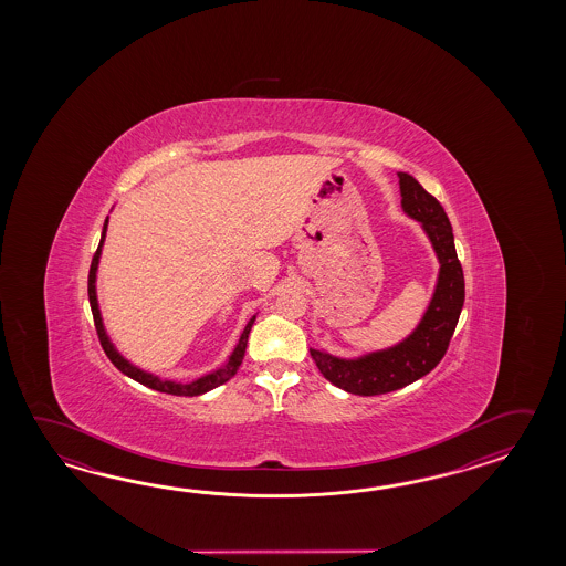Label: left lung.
<instances>
[{"label": "left lung", "mask_w": 566, "mask_h": 566, "mask_svg": "<svg viewBox=\"0 0 566 566\" xmlns=\"http://www.w3.org/2000/svg\"><path fill=\"white\" fill-rule=\"evenodd\" d=\"M398 186L402 212L421 222L439 261L433 297L422 313L421 322L402 342L358 358H339L324 349H310L324 378L360 397L392 392L431 373L446 356L465 301L463 269L443 206L405 171H398Z\"/></svg>", "instance_id": "8db88e82"}]
</instances>
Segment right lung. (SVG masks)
Listing matches in <instances>:
<instances>
[{"label":"right lung","mask_w":566,"mask_h":566,"mask_svg":"<svg viewBox=\"0 0 566 566\" xmlns=\"http://www.w3.org/2000/svg\"><path fill=\"white\" fill-rule=\"evenodd\" d=\"M107 227L108 217L105 220V224H103L101 242H98V249H96L95 256H93L91 271H88V301H91V312H93V319H95L96 334H98L101 346L105 349L108 360L113 361L125 376L137 380L139 385L154 388V390H159V392H166V395H176V397H198V395H205V392L217 388V386L224 385L227 380H230L237 374L239 366H241L242 358H244V349H247V342H249V334H251V327H253L256 315H253L249 319V324L244 325L241 337H239V344L232 349L227 364L220 366L214 373L205 374V376L196 378L192 382H176V380H168V378H159L156 374L145 373L139 366H135V364L127 360L125 356H120L119 349L115 348V344L108 337L105 324H103V317H101V310H98L96 271H98V261H101V253H103V242H105V237H107Z\"/></svg>","instance_id":"1"}]
</instances>
